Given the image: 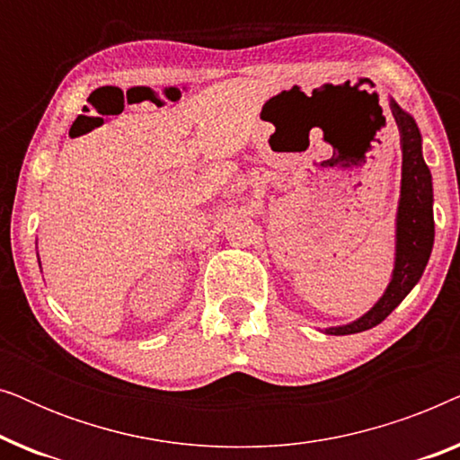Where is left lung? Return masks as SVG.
<instances>
[{
    "mask_svg": "<svg viewBox=\"0 0 460 460\" xmlns=\"http://www.w3.org/2000/svg\"><path fill=\"white\" fill-rule=\"evenodd\" d=\"M392 115L400 129L402 181L398 213H395V261L392 280L379 301L354 323L329 326L326 335H354L381 324L402 299L420 280L433 249V184L431 172L423 159V140L417 121L394 98H389Z\"/></svg>",
    "mask_w": 460,
    "mask_h": 460,
    "instance_id": "1",
    "label": "left lung"
}]
</instances>
